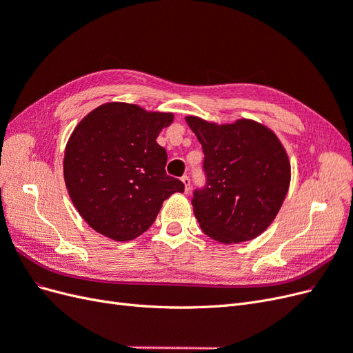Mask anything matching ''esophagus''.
Instances as JSON below:
<instances>
[{
    "mask_svg": "<svg viewBox=\"0 0 353 353\" xmlns=\"http://www.w3.org/2000/svg\"><path fill=\"white\" fill-rule=\"evenodd\" d=\"M181 181H183V183H184V185H185V193H190V178L187 176V175H184L183 178H181Z\"/></svg>",
    "mask_w": 353,
    "mask_h": 353,
    "instance_id": "esophagus-1",
    "label": "esophagus"
}]
</instances>
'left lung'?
I'll list each match as a JSON object with an SVG mask.
<instances>
[{
  "instance_id": "1",
  "label": "left lung",
  "mask_w": 353,
  "mask_h": 353,
  "mask_svg": "<svg viewBox=\"0 0 353 353\" xmlns=\"http://www.w3.org/2000/svg\"><path fill=\"white\" fill-rule=\"evenodd\" d=\"M185 121L205 153L208 184L191 201L203 232L223 244L261 236L290 187V160L280 138L252 119L222 125L197 116Z\"/></svg>"
}]
</instances>
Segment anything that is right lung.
<instances>
[{"label":"right lung","mask_w":353,"mask_h":353,"mask_svg":"<svg viewBox=\"0 0 353 353\" xmlns=\"http://www.w3.org/2000/svg\"><path fill=\"white\" fill-rule=\"evenodd\" d=\"M174 113L112 101L90 112L65 148L63 175L83 221L101 236L130 241L152 227L163 201L184 184L166 175V150L156 143Z\"/></svg>","instance_id":"add662e5"}]
</instances>
